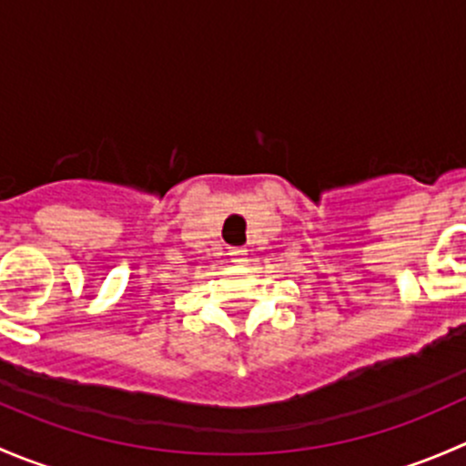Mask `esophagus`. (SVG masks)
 Returning <instances> with one entry per match:
<instances>
[{
	"label": "esophagus",
	"instance_id": "esophagus-1",
	"mask_svg": "<svg viewBox=\"0 0 466 466\" xmlns=\"http://www.w3.org/2000/svg\"><path fill=\"white\" fill-rule=\"evenodd\" d=\"M229 259H232L234 263L248 261V250L246 248H229Z\"/></svg>",
	"mask_w": 466,
	"mask_h": 466
}]
</instances>
